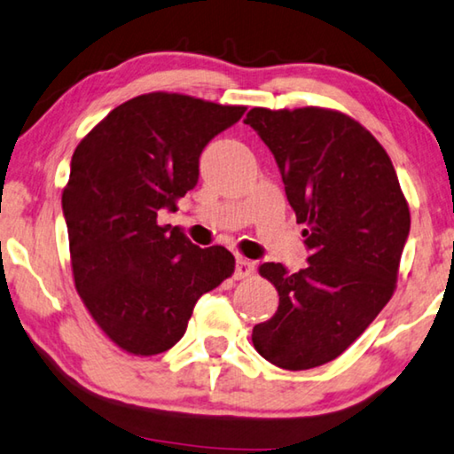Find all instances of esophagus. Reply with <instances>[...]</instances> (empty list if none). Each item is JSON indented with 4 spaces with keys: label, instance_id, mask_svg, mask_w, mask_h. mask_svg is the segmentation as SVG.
Listing matches in <instances>:
<instances>
[{
    "label": "esophagus",
    "instance_id": "34e87169",
    "mask_svg": "<svg viewBox=\"0 0 454 454\" xmlns=\"http://www.w3.org/2000/svg\"><path fill=\"white\" fill-rule=\"evenodd\" d=\"M254 263H251L249 260H246V257H237L235 260V278L237 280H246V278H249L251 274H254Z\"/></svg>",
    "mask_w": 454,
    "mask_h": 454
}]
</instances>
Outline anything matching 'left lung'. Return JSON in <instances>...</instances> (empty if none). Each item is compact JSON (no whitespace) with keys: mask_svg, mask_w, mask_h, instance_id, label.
Listing matches in <instances>:
<instances>
[{"mask_svg":"<svg viewBox=\"0 0 454 454\" xmlns=\"http://www.w3.org/2000/svg\"><path fill=\"white\" fill-rule=\"evenodd\" d=\"M280 168L304 225L309 266L262 263L280 306L254 326L263 359L300 372L337 359L394 294L410 233L408 203L381 144L348 115L254 107L246 120Z\"/></svg>","mask_w":454,"mask_h":454,"instance_id":"obj_1","label":"left lung"}]
</instances>
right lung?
<instances>
[{
  "mask_svg": "<svg viewBox=\"0 0 454 454\" xmlns=\"http://www.w3.org/2000/svg\"><path fill=\"white\" fill-rule=\"evenodd\" d=\"M243 114L246 107L148 93L115 107L76 145L62 192L74 286L123 351H168L197 300L233 274L231 251L200 249L158 217L176 211L197 186L205 145Z\"/></svg>",
  "mask_w": 454,
  "mask_h": 454,
  "instance_id": "right-lung-1",
  "label": "right lung"
}]
</instances>
